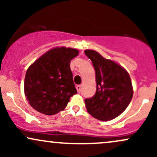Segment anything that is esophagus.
<instances>
[{
  "mask_svg": "<svg viewBox=\"0 0 157 157\" xmlns=\"http://www.w3.org/2000/svg\"><path fill=\"white\" fill-rule=\"evenodd\" d=\"M76 89H77V92L80 93V91H81V86H80V85H77V86H76Z\"/></svg>",
  "mask_w": 157,
  "mask_h": 157,
  "instance_id": "1",
  "label": "esophagus"
}]
</instances>
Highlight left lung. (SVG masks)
<instances>
[{"instance_id":"1","label":"left lung","mask_w":157,"mask_h":157,"mask_svg":"<svg viewBox=\"0 0 157 157\" xmlns=\"http://www.w3.org/2000/svg\"><path fill=\"white\" fill-rule=\"evenodd\" d=\"M95 69L97 90L91 98L85 100L91 116L102 121L116 118L126 109L133 97L129 74L121 66L104 58L94 50H85Z\"/></svg>"}]
</instances>
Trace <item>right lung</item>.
Listing matches in <instances>:
<instances>
[{"label":"right lung","instance_id":"right-lung-1","mask_svg":"<svg viewBox=\"0 0 157 157\" xmlns=\"http://www.w3.org/2000/svg\"><path fill=\"white\" fill-rule=\"evenodd\" d=\"M77 49L56 47L39 57L27 69L24 91L30 105L46 115L63 111L70 97L77 93L70 62Z\"/></svg>","mask_w":157,"mask_h":157}]
</instances>
